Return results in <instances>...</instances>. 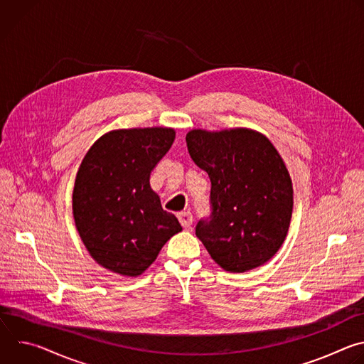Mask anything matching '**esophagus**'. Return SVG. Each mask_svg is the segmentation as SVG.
Segmentation results:
<instances>
[{
	"label": "esophagus",
	"mask_w": 364,
	"mask_h": 364,
	"mask_svg": "<svg viewBox=\"0 0 364 364\" xmlns=\"http://www.w3.org/2000/svg\"><path fill=\"white\" fill-rule=\"evenodd\" d=\"M178 220L184 229H188L193 223V215L190 212H181L178 213Z\"/></svg>",
	"instance_id": "esophagus-1"
}]
</instances>
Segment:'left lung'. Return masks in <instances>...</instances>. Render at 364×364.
<instances>
[{"label": "left lung", "instance_id": "1", "mask_svg": "<svg viewBox=\"0 0 364 364\" xmlns=\"http://www.w3.org/2000/svg\"><path fill=\"white\" fill-rule=\"evenodd\" d=\"M186 141L212 183L210 220L197 223L196 236L228 272L262 267L282 246L294 209L292 180L279 152L250 128L191 129Z\"/></svg>", "mask_w": 364, "mask_h": 364}]
</instances>
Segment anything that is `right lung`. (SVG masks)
<instances>
[{
    "instance_id": "1",
    "label": "right lung",
    "mask_w": 364,
    "mask_h": 364,
    "mask_svg": "<svg viewBox=\"0 0 364 364\" xmlns=\"http://www.w3.org/2000/svg\"><path fill=\"white\" fill-rule=\"evenodd\" d=\"M176 139L167 127L114 129L86 152L77 170L72 209L93 261L114 274L138 277L157 259L178 219L161 207L149 176Z\"/></svg>"
}]
</instances>
